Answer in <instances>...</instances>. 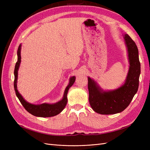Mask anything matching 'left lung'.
<instances>
[{"instance_id":"left-lung-1","label":"left lung","mask_w":150,"mask_h":150,"mask_svg":"<svg viewBox=\"0 0 150 150\" xmlns=\"http://www.w3.org/2000/svg\"><path fill=\"white\" fill-rule=\"evenodd\" d=\"M123 36L129 64L124 84L116 89L104 90L96 81L88 77L89 104L99 114L114 115L124 111L138 89L141 72L138 49L128 34Z\"/></svg>"}]
</instances>
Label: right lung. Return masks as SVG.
<instances>
[{
	"label": "right lung",
	"instance_id": "1",
	"mask_svg": "<svg viewBox=\"0 0 150 150\" xmlns=\"http://www.w3.org/2000/svg\"><path fill=\"white\" fill-rule=\"evenodd\" d=\"M21 44L19 45V47L17 50V61L15 66L14 69V82H13V86H14V90L16 91V96L19 99L20 102L22 104V106L29 113L37 117H52L54 116L64 110L65 106H66L67 103V94L68 93V90L71 86L73 85L74 83L76 81L75 76H71L69 84L67 86V87L65 89L63 98L59 101H58L55 103L49 104V103H42L40 104H31L27 101L22 97V95L19 93L17 90V78H18V70L19 69L20 64L21 62Z\"/></svg>",
	"mask_w": 150,
	"mask_h": 150
}]
</instances>
